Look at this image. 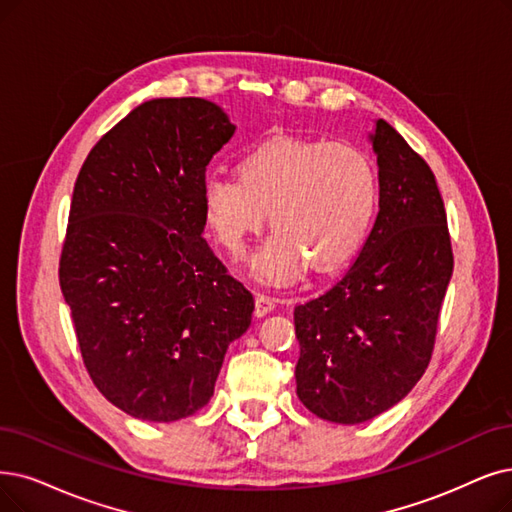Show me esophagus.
I'll return each instance as SVG.
<instances>
[{"label": "esophagus", "mask_w": 512, "mask_h": 512, "mask_svg": "<svg viewBox=\"0 0 512 512\" xmlns=\"http://www.w3.org/2000/svg\"><path fill=\"white\" fill-rule=\"evenodd\" d=\"M275 309V300L267 294H256V315L264 317Z\"/></svg>", "instance_id": "34e87169"}]
</instances>
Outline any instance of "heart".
Wrapping results in <instances>:
<instances>
[{"label": "heart", "mask_w": 512, "mask_h": 512, "mask_svg": "<svg viewBox=\"0 0 512 512\" xmlns=\"http://www.w3.org/2000/svg\"><path fill=\"white\" fill-rule=\"evenodd\" d=\"M241 176L210 174L203 210L216 239L239 254L267 220L275 233L254 254V271L290 281L344 267L370 235L380 208V170L361 147L277 136L241 159Z\"/></svg>", "instance_id": "1"}]
</instances>
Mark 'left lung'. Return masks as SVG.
I'll return each mask as SVG.
<instances>
[{"label": "left lung", "mask_w": 512, "mask_h": 512, "mask_svg": "<svg viewBox=\"0 0 512 512\" xmlns=\"http://www.w3.org/2000/svg\"><path fill=\"white\" fill-rule=\"evenodd\" d=\"M380 210L359 258L294 309L296 393L306 410L359 424L391 410L431 361L454 256L435 174L376 119Z\"/></svg>", "instance_id": "1"}]
</instances>
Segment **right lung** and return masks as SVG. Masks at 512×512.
I'll return each instance as SVG.
<instances>
[{
	"label": "right lung",
	"mask_w": 512,
	"mask_h": 512,
	"mask_svg": "<svg viewBox=\"0 0 512 512\" xmlns=\"http://www.w3.org/2000/svg\"><path fill=\"white\" fill-rule=\"evenodd\" d=\"M233 134L206 98H153L79 170L60 290L92 382L132 418L201 410L252 323L254 296L201 237L206 168Z\"/></svg>",
	"instance_id": "right-lung-1"
}]
</instances>
